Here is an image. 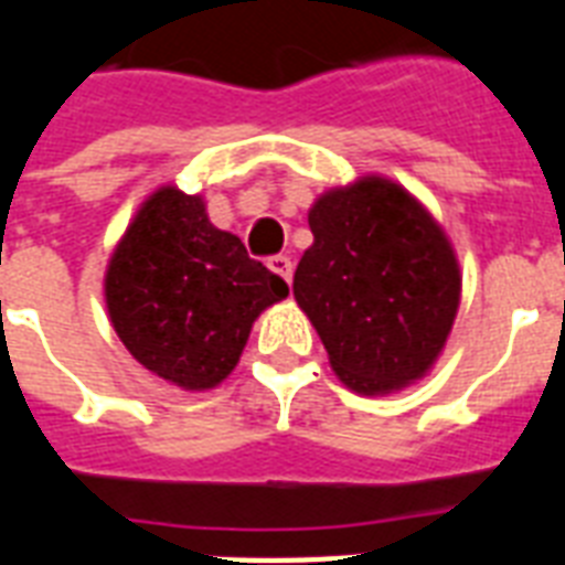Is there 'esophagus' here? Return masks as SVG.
<instances>
[{
    "label": "esophagus",
    "mask_w": 565,
    "mask_h": 565,
    "mask_svg": "<svg viewBox=\"0 0 565 565\" xmlns=\"http://www.w3.org/2000/svg\"><path fill=\"white\" fill-rule=\"evenodd\" d=\"M266 266H269L275 275H281L284 281H290L292 278V260L287 255H273L266 260Z\"/></svg>",
    "instance_id": "obj_1"
}]
</instances>
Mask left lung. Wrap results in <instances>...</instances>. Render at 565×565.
<instances>
[{
  "instance_id": "1",
  "label": "left lung",
  "mask_w": 565,
  "mask_h": 565,
  "mask_svg": "<svg viewBox=\"0 0 565 565\" xmlns=\"http://www.w3.org/2000/svg\"><path fill=\"white\" fill-rule=\"evenodd\" d=\"M313 246L292 292L358 393H390L428 372L460 305L446 234L411 193L384 179L331 190L310 207Z\"/></svg>"
}]
</instances>
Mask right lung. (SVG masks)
<instances>
[{
	"mask_svg": "<svg viewBox=\"0 0 565 565\" xmlns=\"http://www.w3.org/2000/svg\"><path fill=\"white\" fill-rule=\"evenodd\" d=\"M290 292L213 228L199 195L163 188L140 207L110 257V322L137 363L184 390H207L237 366L257 313Z\"/></svg>",
	"mask_w": 565,
	"mask_h": 565,
	"instance_id": "1",
	"label": "right lung"
}]
</instances>
